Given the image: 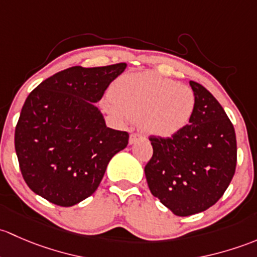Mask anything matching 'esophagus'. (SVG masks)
I'll return each mask as SVG.
<instances>
[{
  "label": "esophagus",
  "instance_id": "esophagus-1",
  "mask_svg": "<svg viewBox=\"0 0 257 257\" xmlns=\"http://www.w3.org/2000/svg\"><path fill=\"white\" fill-rule=\"evenodd\" d=\"M142 139V135L141 134H137V132H135V134H131L130 135V144H136L139 140Z\"/></svg>",
  "mask_w": 257,
  "mask_h": 257
}]
</instances>
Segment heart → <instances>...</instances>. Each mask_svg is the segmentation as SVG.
<instances>
[{"label":"heart","instance_id":"heart-1","mask_svg":"<svg viewBox=\"0 0 257 257\" xmlns=\"http://www.w3.org/2000/svg\"><path fill=\"white\" fill-rule=\"evenodd\" d=\"M110 96L105 106L112 115L122 121L141 118L146 134L162 139L179 134L195 110L192 89L148 71L121 76Z\"/></svg>","mask_w":257,"mask_h":257}]
</instances>
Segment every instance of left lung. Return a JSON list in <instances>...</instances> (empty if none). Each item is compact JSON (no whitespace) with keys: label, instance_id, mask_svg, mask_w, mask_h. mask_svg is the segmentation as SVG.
Masks as SVG:
<instances>
[{"label":"left lung","instance_id":"left-lung-1","mask_svg":"<svg viewBox=\"0 0 257 257\" xmlns=\"http://www.w3.org/2000/svg\"><path fill=\"white\" fill-rule=\"evenodd\" d=\"M190 122L167 139L150 136L153 155L145 167L151 193L178 216L207 210L229 187L236 168V136L218 100L199 83Z\"/></svg>","mask_w":257,"mask_h":257}]
</instances>
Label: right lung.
<instances>
[{
	"label": "right lung",
	"instance_id": "add662e5",
	"mask_svg": "<svg viewBox=\"0 0 257 257\" xmlns=\"http://www.w3.org/2000/svg\"><path fill=\"white\" fill-rule=\"evenodd\" d=\"M126 63L71 67L42 81L26 99L15 130L21 173L36 194L71 207L99 187L128 134L106 127L95 106Z\"/></svg>",
	"mask_w": 257,
	"mask_h": 257
}]
</instances>
